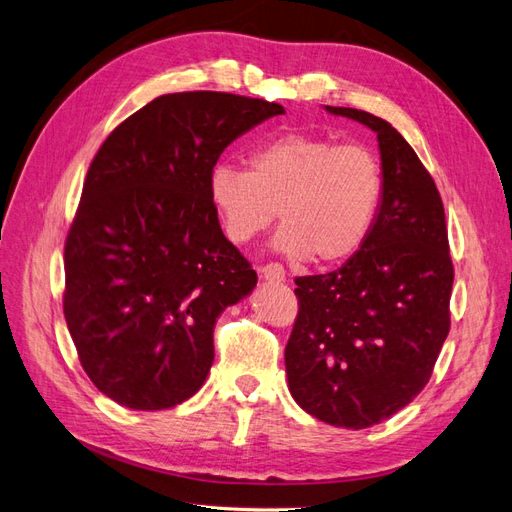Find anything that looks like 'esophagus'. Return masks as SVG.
<instances>
[{
	"label": "esophagus",
	"instance_id": "1",
	"mask_svg": "<svg viewBox=\"0 0 512 512\" xmlns=\"http://www.w3.org/2000/svg\"><path fill=\"white\" fill-rule=\"evenodd\" d=\"M258 273H260V277H265V280H269V282H284L286 280V271L280 262H269V265H262L258 269Z\"/></svg>",
	"mask_w": 512,
	"mask_h": 512
}]
</instances>
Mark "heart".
Returning <instances> with one entry per match:
<instances>
[{
    "label": "heart",
    "mask_w": 512,
    "mask_h": 512,
    "mask_svg": "<svg viewBox=\"0 0 512 512\" xmlns=\"http://www.w3.org/2000/svg\"><path fill=\"white\" fill-rule=\"evenodd\" d=\"M384 179L378 158L356 143L290 132L256 147L250 170L213 166L209 194L226 235L245 243L286 222L275 247L294 260L333 265L354 256L376 224Z\"/></svg>",
    "instance_id": "1"
}]
</instances>
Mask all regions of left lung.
Listing matches in <instances>:
<instances>
[{"label":"left lung","mask_w":512,"mask_h":512,"mask_svg":"<svg viewBox=\"0 0 512 512\" xmlns=\"http://www.w3.org/2000/svg\"><path fill=\"white\" fill-rule=\"evenodd\" d=\"M333 115L378 134L384 192L365 245L344 267L297 277L286 344L294 401L335 427L365 429L425 389L451 329L453 260L429 170L389 121L346 106Z\"/></svg>","instance_id":"obj_1"}]
</instances>
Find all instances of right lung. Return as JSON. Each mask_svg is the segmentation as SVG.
<instances>
[{"mask_svg": "<svg viewBox=\"0 0 512 512\" xmlns=\"http://www.w3.org/2000/svg\"><path fill=\"white\" fill-rule=\"evenodd\" d=\"M284 106L226 91L151 100L91 162L64 247V316L89 380L132 410L190 399L215 320L256 286L220 228L209 175L237 136Z\"/></svg>", "mask_w": 512, "mask_h": 512, "instance_id": "add662e5", "label": "right lung"}]
</instances>
